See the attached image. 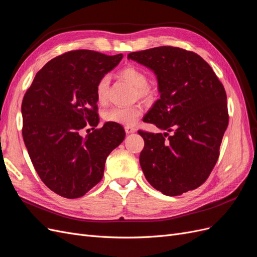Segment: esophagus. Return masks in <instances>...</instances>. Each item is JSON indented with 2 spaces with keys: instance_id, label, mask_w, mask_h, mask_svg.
I'll list each match as a JSON object with an SVG mask.
<instances>
[{
  "instance_id": "esophagus-1",
  "label": "esophagus",
  "mask_w": 257,
  "mask_h": 257,
  "mask_svg": "<svg viewBox=\"0 0 257 257\" xmlns=\"http://www.w3.org/2000/svg\"><path fill=\"white\" fill-rule=\"evenodd\" d=\"M124 130H125L126 134H132V133H135V132H136V128H135V127L130 126V125H126V126L124 127Z\"/></svg>"
}]
</instances>
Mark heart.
Returning <instances> with one entry per match:
<instances>
[{
    "mask_svg": "<svg viewBox=\"0 0 257 257\" xmlns=\"http://www.w3.org/2000/svg\"><path fill=\"white\" fill-rule=\"evenodd\" d=\"M119 75L121 78L125 79L126 82L134 86L140 96H146L149 93V77L143 70L134 66H128L122 69ZM108 84L109 77L107 75H104L96 84L95 96L96 100L101 104L105 103L106 100H107ZM141 112H143V108L139 105L125 106V107L116 106V107H111L105 110L103 112V118L105 121L117 123V124L133 125L135 124Z\"/></svg>",
    "mask_w": 257,
    "mask_h": 257,
    "instance_id": "heart-1",
    "label": "heart"
}]
</instances>
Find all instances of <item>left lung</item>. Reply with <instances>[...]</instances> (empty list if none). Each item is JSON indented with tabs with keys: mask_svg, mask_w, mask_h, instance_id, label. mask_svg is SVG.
Here are the masks:
<instances>
[{
	"mask_svg": "<svg viewBox=\"0 0 257 257\" xmlns=\"http://www.w3.org/2000/svg\"><path fill=\"white\" fill-rule=\"evenodd\" d=\"M127 58L154 71L161 93L144 121L166 133L138 131L147 181L166 196L198 188L214 169L228 124L223 85L204 59L181 48L157 47Z\"/></svg>",
	"mask_w": 257,
	"mask_h": 257,
	"instance_id": "8db88e82",
	"label": "left lung"
}]
</instances>
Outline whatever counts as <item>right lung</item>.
Returning <instances> with one entry per match:
<instances>
[{
  "label": "right lung",
  "instance_id": "add662e5",
  "mask_svg": "<svg viewBox=\"0 0 257 257\" xmlns=\"http://www.w3.org/2000/svg\"><path fill=\"white\" fill-rule=\"evenodd\" d=\"M123 55L75 50L51 59L37 72L22 101V136L39 178L67 199L98 184L106 158L125 137L117 123H99L95 88ZM94 131L86 138L79 131Z\"/></svg>",
  "mask_w": 257,
  "mask_h": 257
}]
</instances>
